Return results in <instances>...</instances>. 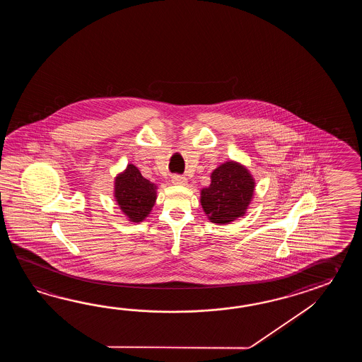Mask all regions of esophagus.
<instances>
[{"mask_svg": "<svg viewBox=\"0 0 362 362\" xmlns=\"http://www.w3.org/2000/svg\"><path fill=\"white\" fill-rule=\"evenodd\" d=\"M172 184L186 185L187 184V181H186V178L182 177V176H178V175H175V176H172Z\"/></svg>", "mask_w": 362, "mask_h": 362, "instance_id": "1", "label": "esophagus"}]
</instances>
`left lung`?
I'll list each match as a JSON object with an SVG mask.
<instances>
[{"instance_id": "obj_1", "label": "left lung", "mask_w": 362, "mask_h": 362, "mask_svg": "<svg viewBox=\"0 0 362 362\" xmlns=\"http://www.w3.org/2000/svg\"><path fill=\"white\" fill-rule=\"evenodd\" d=\"M254 190L246 167L229 160L211 173V185L200 192V204L211 223H229L246 214Z\"/></svg>"}]
</instances>
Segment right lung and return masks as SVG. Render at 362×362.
I'll return each mask as SVG.
<instances>
[{
	"label": "right lung",
	"instance_id": "1",
	"mask_svg": "<svg viewBox=\"0 0 362 362\" xmlns=\"http://www.w3.org/2000/svg\"><path fill=\"white\" fill-rule=\"evenodd\" d=\"M115 199L132 223H141L154 207L156 186L141 175L139 168L128 164L115 178Z\"/></svg>",
	"mask_w": 362,
	"mask_h": 362
}]
</instances>
